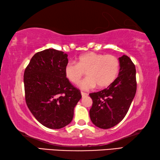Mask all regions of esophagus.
<instances>
[{
  "label": "esophagus",
  "mask_w": 160,
  "mask_h": 160,
  "mask_svg": "<svg viewBox=\"0 0 160 160\" xmlns=\"http://www.w3.org/2000/svg\"><path fill=\"white\" fill-rule=\"evenodd\" d=\"M81 93H82V97H85V96H88V93H84V92H81Z\"/></svg>",
  "instance_id": "34e87169"
}]
</instances>
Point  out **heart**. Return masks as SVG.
Listing matches in <instances>:
<instances>
[{
	"instance_id": "obj_1",
	"label": "heart",
	"mask_w": 160,
	"mask_h": 160,
	"mask_svg": "<svg viewBox=\"0 0 160 160\" xmlns=\"http://www.w3.org/2000/svg\"><path fill=\"white\" fill-rule=\"evenodd\" d=\"M119 60L112 55H102L88 52L79 56L77 64L69 62L64 68V74L70 82L77 84L84 72L87 76L79 83L83 90H89L98 85V88L110 86L118 77Z\"/></svg>"
}]
</instances>
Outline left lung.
<instances>
[{
    "label": "left lung",
    "instance_id": "8db88e82",
    "mask_svg": "<svg viewBox=\"0 0 160 160\" xmlns=\"http://www.w3.org/2000/svg\"><path fill=\"white\" fill-rule=\"evenodd\" d=\"M119 60L120 69L115 81L107 88L89 94L93 100L91 120L103 129L114 127L124 118L136 95V67L127 55Z\"/></svg>",
    "mask_w": 160,
    "mask_h": 160
}]
</instances>
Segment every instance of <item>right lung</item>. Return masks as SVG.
<instances>
[{
	"label": "right lung",
	"mask_w": 160,
	"mask_h": 160,
	"mask_svg": "<svg viewBox=\"0 0 160 160\" xmlns=\"http://www.w3.org/2000/svg\"><path fill=\"white\" fill-rule=\"evenodd\" d=\"M66 53L52 48L36 52L24 70L27 107L44 127L59 129L68 125L82 94L67 79Z\"/></svg>",
	"instance_id": "right-lung-1"
}]
</instances>
